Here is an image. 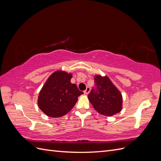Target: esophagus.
<instances>
[{"instance_id":"34e87169","label":"esophagus","mask_w":161,"mask_h":161,"mask_svg":"<svg viewBox=\"0 0 161 161\" xmlns=\"http://www.w3.org/2000/svg\"><path fill=\"white\" fill-rule=\"evenodd\" d=\"M90 90H91V89H90V87H89V86H87V87H86V90H85V91H84V93H85V95H87V94H89V92H90Z\"/></svg>"}]
</instances>
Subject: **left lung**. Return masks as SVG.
Masks as SVG:
<instances>
[{
	"instance_id": "1",
	"label": "left lung",
	"mask_w": 161,
	"mask_h": 161,
	"mask_svg": "<svg viewBox=\"0 0 161 161\" xmlns=\"http://www.w3.org/2000/svg\"><path fill=\"white\" fill-rule=\"evenodd\" d=\"M97 86L92 90L88 98L94 109L101 115L113 116L122 109L123 98L119 89L114 85L108 76H94Z\"/></svg>"
}]
</instances>
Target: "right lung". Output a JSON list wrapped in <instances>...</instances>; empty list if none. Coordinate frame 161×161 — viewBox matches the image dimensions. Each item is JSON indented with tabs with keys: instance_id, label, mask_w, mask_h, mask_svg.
I'll return each instance as SVG.
<instances>
[{
	"instance_id": "1",
	"label": "right lung",
	"mask_w": 161,
	"mask_h": 161,
	"mask_svg": "<svg viewBox=\"0 0 161 161\" xmlns=\"http://www.w3.org/2000/svg\"><path fill=\"white\" fill-rule=\"evenodd\" d=\"M72 73L56 70L48 77L38 96V107L51 118L64 116L73 108L80 91L75 84L70 82Z\"/></svg>"
}]
</instances>
